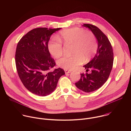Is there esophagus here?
I'll list each match as a JSON object with an SVG mask.
<instances>
[{"instance_id": "obj_1", "label": "esophagus", "mask_w": 131, "mask_h": 131, "mask_svg": "<svg viewBox=\"0 0 131 131\" xmlns=\"http://www.w3.org/2000/svg\"><path fill=\"white\" fill-rule=\"evenodd\" d=\"M65 73L67 74V73H70L71 72V70H65Z\"/></svg>"}]
</instances>
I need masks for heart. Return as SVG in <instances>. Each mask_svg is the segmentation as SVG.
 <instances>
[{"mask_svg": "<svg viewBox=\"0 0 131 131\" xmlns=\"http://www.w3.org/2000/svg\"><path fill=\"white\" fill-rule=\"evenodd\" d=\"M59 40H51L48 43L50 54L55 58L60 57L63 53L62 43L65 46L72 45V56H64L58 61V65L65 70H73L89 61L96 54L97 41L95 35L79 27H73L61 31Z\"/></svg>", "mask_w": 131, "mask_h": 131, "instance_id": "heart-1", "label": "heart"}]
</instances>
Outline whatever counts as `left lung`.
<instances>
[{"mask_svg":"<svg viewBox=\"0 0 131 131\" xmlns=\"http://www.w3.org/2000/svg\"><path fill=\"white\" fill-rule=\"evenodd\" d=\"M96 37L98 42L96 54L90 62L84 65L86 72L81 73V78L75 83L79 90L86 93L93 92L100 89L107 80L114 62L113 50L107 36L96 26L84 24Z\"/></svg>","mask_w":131,"mask_h":131,"instance_id":"8db88e82","label":"left lung"}]
</instances>
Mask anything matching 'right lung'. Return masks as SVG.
I'll list each match as a JSON object with an SVG mask.
<instances>
[{
	"mask_svg": "<svg viewBox=\"0 0 131 131\" xmlns=\"http://www.w3.org/2000/svg\"><path fill=\"white\" fill-rule=\"evenodd\" d=\"M61 29H33L17 43L15 60L18 76L24 86L37 95L50 94L60 78L65 73L61 68L50 71L56 64L51 57L48 42L52 34Z\"/></svg>",
	"mask_w": 131,
	"mask_h": 131,
	"instance_id": "right-lung-1",
	"label": "right lung"
}]
</instances>
